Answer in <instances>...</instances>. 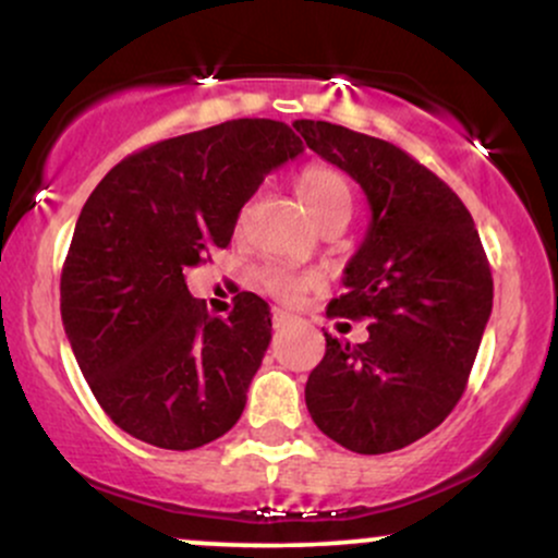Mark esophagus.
Wrapping results in <instances>:
<instances>
[{"mask_svg": "<svg viewBox=\"0 0 558 558\" xmlns=\"http://www.w3.org/2000/svg\"><path fill=\"white\" fill-rule=\"evenodd\" d=\"M288 319H291V315H288L286 310H278V306H272V325H275V328H280V325H286Z\"/></svg>", "mask_w": 558, "mask_h": 558, "instance_id": "esophagus-1", "label": "esophagus"}]
</instances>
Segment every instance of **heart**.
<instances>
[{"instance_id": "b5f03b06", "label": "heart", "mask_w": 558, "mask_h": 558, "mask_svg": "<svg viewBox=\"0 0 558 558\" xmlns=\"http://www.w3.org/2000/svg\"><path fill=\"white\" fill-rule=\"evenodd\" d=\"M296 191L315 220L328 213H336V209L351 213L349 181L336 168H328V165H306L296 181ZM257 280L262 291H267L280 301H296L301 299V293H306L315 286L310 275L291 270V267L280 265V262H270V265L262 267Z\"/></svg>"}]
</instances>
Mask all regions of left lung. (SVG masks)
Here are the masks:
<instances>
[{"label": "left lung", "instance_id": "8db88e82", "mask_svg": "<svg viewBox=\"0 0 558 558\" xmlns=\"http://www.w3.org/2000/svg\"><path fill=\"white\" fill-rule=\"evenodd\" d=\"M293 128L362 185L373 213L345 293L328 304V317L369 319V338L325 332L306 409L349 451H399L462 399L493 310L488 257L462 198L399 146L325 120Z\"/></svg>", "mask_w": 558, "mask_h": 558}]
</instances>
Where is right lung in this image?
I'll use <instances>...</instances> for the list:
<instances>
[{"label":"right lung","instance_id":"add662e5","mask_svg":"<svg viewBox=\"0 0 558 558\" xmlns=\"http://www.w3.org/2000/svg\"><path fill=\"white\" fill-rule=\"evenodd\" d=\"M304 151L296 131L241 118L133 151L83 204L62 265V325L120 430L191 451L226 435L272 338L257 293L209 317L183 270L226 248L265 175Z\"/></svg>","mask_w":558,"mask_h":558}]
</instances>
